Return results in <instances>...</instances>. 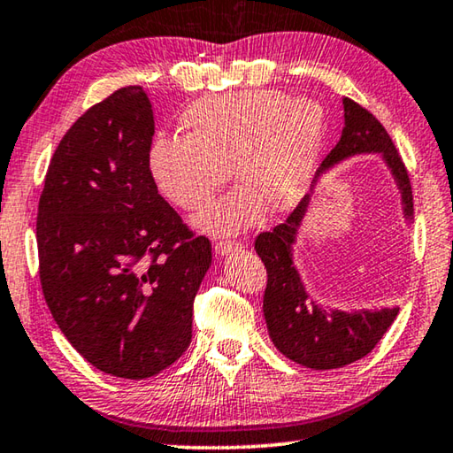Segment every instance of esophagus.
<instances>
[{
    "instance_id": "esophagus-1",
    "label": "esophagus",
    "mask_w": 453,
    "mask_h": 453,
    "mask_svg": "<svg viewBox=\"0 0 453 453\" xmlns=\"http://www.w3.org/2000/svg\"><path fill=\"white\" fill-rule=\"evenodd\" d=\"M243 248V243H240V242H215V246H213V250H215V254L218 256H229V254H234V252H238V250H242Z\"/></svg>"
}]
</instances>
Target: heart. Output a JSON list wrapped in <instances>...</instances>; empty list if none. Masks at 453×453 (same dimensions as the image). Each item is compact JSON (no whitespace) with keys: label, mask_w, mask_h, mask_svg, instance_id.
I'll return each instance as SVG.
<instances>
[{"label":"heart","mask_w":453,"mask_h":453,"mask_svg":"<svg viewBox=\"0 0 453 453\" xmlns=\"http://www.w3.org/2000/svg\"><path fill=\"white\" fill-rule=\"evenodd\" d=\"M183 139L155 136L147 169L165 199L199 211L232 171L243 189L229 193L196 219L207 234H238L268 205L286 211L304 196L326 133L319 100L250 90L193 103L181 117Z\"/></svg>","instance_id":"heart-1"}]
</instances>
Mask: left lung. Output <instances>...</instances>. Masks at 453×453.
I'll list each match as a JSON object with an SVG mask.
<instances>
[{
    "label": "left lung",
    "mask_w": 453,
    "mask_h": 453,
    "mask_svg": "<svg viewBox=\"0 0 453 453\" xmlns=\"http://www.w3.org/2000/svg\"><path fill=\"white\" fill-rule=\"evenodd\" d=\"M344 127L341 141L322 161L314 185L330 169L361 155H379L389 169L401 197L405 224L413 221V196L405 165L383 125L355 100L342 98ZM312 191L300 201L290 218L272 232L256 238V254L268 270L264 292V319L274 347L290 361L314 371L339 369L369 355L393 325L399 306L333 308L319 303L308 292L294 262V246L300 227L311 211Z\"/></svg>",
    "instance_id": "1"
}]
</instances>
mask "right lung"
Here are the masks:
<instances>
[{
    "label": "right lung",
    "instance_id": "1",
    "mask_svg": "<svg viewBox=\"0 0 453 453\" xmlns=\"http://www.w3.org/2000/svg\"><path fill=\"white\" fill-rule=\"evenodd\" d=\"M153 106L127 86L86 111L50 163L38 207L50 312L92 367L153 377L191 342L211 243L193 235L147 169Z\"/></svg>",
    "mask_w": 453,
    "mask_h": 453
}]
</instances>
